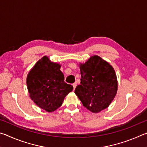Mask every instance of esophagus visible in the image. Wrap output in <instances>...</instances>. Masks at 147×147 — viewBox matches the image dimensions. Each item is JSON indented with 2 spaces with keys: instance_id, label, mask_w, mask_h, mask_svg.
Masks as SVG:
<instances>
[{
  "instance_id": "obj_1",
  "label": "esophagus",
  "mask_w": 147,
  "mask_h": 147,
  "mask_svg": "<svg viewBox=\"0 0 147 147\" xmlns=\"http://www.w3.org/2000/svg\"><path fill=\"white\" fill-rule=\"evenodd\" d=\"M73 89H74H74H75V88H76V84H75V83L73 84Z\"/></svg>"
}]
</instances>
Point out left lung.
Instances as JSON below:
<instances>
[{"instance_id": "obj_1", "label": "left lung", "mask_w": 147, "mask_h": 147, "mask_svg": "<svg viewBox=\"0 0 147 147\" xmlns=\"http://www.w3.org/2000/svg\"><path fill=\"white\" fill-rule=\"evenodd\" d=\"M80 84L74 93L83 106L93 113H98L109 106L117 92L115 71L100 56H91L85 63H79Z\"/></svg>"}]
</instances>
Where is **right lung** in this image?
<instances>
[{"mask_svg":"<svg viewBox=\"0 0 147 147\" xmlns=\"http://www.w3.org/2000/svg\"><path fill=\"white\" fill-rule=\"evenodd\" d=\"M61 65L45 56L36 62L27 75L30 97L39 108L53 112L60 107L73 87L64 82Z\"/></svg>","mask_w":147,"mask_h":147,"instance_id":"1","label":"right lung"}]
</instances>
